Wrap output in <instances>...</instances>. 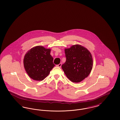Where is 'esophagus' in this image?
Listing matches in <instances>:
<instances>
[{
	"instance_id": "34e87169",
	"label": "esophagus",
	"mask_w": 120,
	"mask_h": 120,
	"mask_svg": "<svg viewBox=\"0 0 120 120\" xmlns=\"http://www.w3.org/2000/svg\"><path fill=\"white\" fill-rule=\"evenodd\" d=\"M62 65V63H59L58 65H57V67H61Z\"/></svg>"
}]
</instances>
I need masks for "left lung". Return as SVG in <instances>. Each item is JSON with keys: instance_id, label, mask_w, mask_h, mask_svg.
Masks as SVG:
<instances>
[{"instance_id": "left-lung-1", "label": "left lung", "mask_w": 120, "mask_h": 120, "mask_svg": "<svg viewBox=\"0 0 120 120\" xmlns=\"http://www.w3.org/2000/svg\"><path fill=\"white\" fill-rule=\"evenodd\" d=\"M66 61L62 66L67 77L72 82H79L90 74L93 59L90 51L80 45L65 49Z\"/></svg>"}]
</instances>
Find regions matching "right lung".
<instances>
[{"mask_svg":"<svg viewBox=\"0 0 120 120\" xmlns=\"http://www.w3.org/2000/svg\"><path fill=\"white\" fill-rule=\"evenodd\" d=\"M51 49L41 45L31 49L24 55V66L29 76L37 81H42L49 75L55 65L50 55Z\"/></svg>","mask_w":120,"mask_h":120,"instance_id":"right-lung-1","label":"right lung"}]
</instances>
